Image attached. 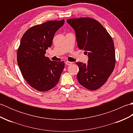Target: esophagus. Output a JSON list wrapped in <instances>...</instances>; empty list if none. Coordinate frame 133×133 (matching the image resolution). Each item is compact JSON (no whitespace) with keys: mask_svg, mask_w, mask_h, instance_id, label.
<instances>
[{"mask_svg":"<svg viewBox=\"0 0 133 133\" xmlns=\"http://www.w3.org/2000/svg\"><path fill=\"white\" fill-rule=\"evenodd\" d=\"M65 63H66V65H70L72 64V62H69V61H66V62H65Z\"/></svg>","mask_w":133,"mask_h":133,"instance_id":"esophagus-1","label":"esophagus"}]
</instances>
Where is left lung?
Instances as JSON below:
<instances>
[{
  "label": "left lung",
  "mask_w": 133,
  "mask_h": 133,
  "mask_svg": "<svg viewBox=\"0 0 133 133\" xmlns=\"http://www.w3.org/2000/svg\"><path fill=\"white\" fill-rule=\"evenodd\" d=\"M67 22L75 30L78 46L88 54L86 64L77 62V79L90 90L99 89L113 71L115 54L113 41L99 22L90 18L69 19Z\"/></svg>",
  "instance_id": "8db88e82"
}]
</instances>
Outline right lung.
<instances>
[{"label": "right lung", "instance_id": "obj_1", "mask_svg": "<svg viewBox=\"0 0 133 133\" xmlns=\"http://www.w3.org/2000/svg\"><path fill=\"white\" fill-rule=\"evenodd\" d=\"M64 23L50 21L30 28L21 39L17 62L24 79L34 89L46 91L54 87L64 68L63 61H51L45 56L55 32Z\"/></svg>", "mask_w": 133, "mask_h": 133}]
</instances>
